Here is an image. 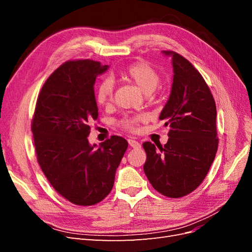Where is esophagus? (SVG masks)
<instances>
[{
	"label": "esophagus",
	"instance_id": "34e87169",
	"mask_svg": "<svg viewBox=\"0 0 252 252\" xmlns=\"http://www.w3.org/2000/svg\"><path fill=\"white\" fill-rule=\"evenodd\" d=\"M128 143H129V145H130L132 148H140L141 147V144L136 140H134V139H129Z\"/></svg>",
	"mask_w": 252,
	"mask_h": 252
}]
</instances>
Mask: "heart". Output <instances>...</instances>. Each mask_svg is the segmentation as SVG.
Segmentation results:
<instances>
[{
  "label": "heart",
  "mask_w": 252,
  "mask_h": 252,
  "mask_svg": "<svg viewBox=\"0 0 252 252\" xmlns=\"http://www.w3.org/2000/svg\"><path fill=\"white\" fill-rule=\"evenodd\" d=\"M120 77L125 81L133 83L145 94H151L161 82V75L148 62H135L128 65L124 70L120 72ZM94 95L98 105L109 106L113 101L112 82L108 79L102 81L97 85ZM145 121H146V118L143 114H135V116H126L122 118L118 124L124 130L135 132L138 131L139 125Z\"/></svg>",
  "instance_id": "heart-1"
}]
</instances>
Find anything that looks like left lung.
<instances>
[{
    "mask_svg": "<svg viewBox=\"0 0 252 252\" xmlns=\"http://www.w3.org/2000/svg\"><path fill=\"white\" fill-rule=\"evenodd\" d=\"M173 83L159 120L169 126L164 146L143 143L147 158L144 171L150 184L165 196L182 197L199 187L216 158L219 138L217 106L202 74L174 51Z\"/></svg>",
    "mask_w": 252,
    "mask_h": 252,
    "instance_id": "left-lung-1",
    "label": "left lung"
}]
</instances>
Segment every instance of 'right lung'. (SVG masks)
Masks as SVG:
<instances>
[{
    "label": "right lung",
    "mask_w": 252,
    "mask_h": 252,
    "mask_svg": "<svg viewBox=\"0 0 252 252\" xmlns=\"http://www.w3.org/2000/svg\"><path fill=\"white\" fill-rule=\"evenodd\" d=\"M107 68L93 60L67 61L44 83L35 104L37 163L56 191L74 205H94L109 194L128 147L118 135L98 148L87 140L90 123L98 118L94 85Z\"/></svg>",
    "instance_id": "right-lung-1"
}]
</instances>
